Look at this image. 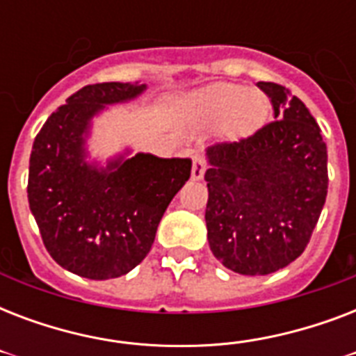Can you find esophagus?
<instances>
[{
	"mask_svg": "<svg viewBox=\"0 0 356 356\" xmlns=\"http://www.w3.org/2000/svg\"><path fill=\"white\" fill-rule=\"evenodd\" d=\"M205 172H207V159L203 155H195L194 164H192V179H194V181H200V179H203Z\"/></svg>",
	"mask_w": 356,
	"mask_h": 356,
	"instance_id": "esophagus-1",
	"label": "esophagus"
}]
</instances>
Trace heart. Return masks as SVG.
I'll list each match as a JSON object with an SVG mask.
<instances>
[{
  "instance_id": "b5f03b06",
  "label": "heart",
  "mask_w": 356,
  "mask_h": 356,
  "mask_svg": "<svg viewBox=\"0 0 356 356\" xmlns=\"http://www.w3.org/2000/svg\"><path fill=\"white\" fill-rule=\"evenodd\" d=\"M192 113L207 123L222 122L231 138H245L262 127L268 102L257 90H245L234 83H216L197 92L190 102Z\"/></svg>"
}]
</instances>
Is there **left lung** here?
Segmentation results:
<instances>
[{"label": "left lung", "mask_w": 356, "mask_h": 356, "mask_svg": "<svg viewBox=\"0 0 356 356\" xmlns=\"http://www.w3.org/2000/svg\"><path fill=\"white\" fill-rule=\"evenodd\" d=\"M257 86L277 120L207 149L211 251L242 275H268L303 253L329 186L327 145L309 108L286 86Z\"/></svg>", "instance_id": "obj_1"}]
</instances>
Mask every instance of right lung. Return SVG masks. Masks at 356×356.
<instances>
[{
  "label": "right lung",
  "instance_id": "right-lung-1",
  "mask_svg": "<svg viewBox=\"0 0 356 356\" xmlns=\"http://www.w3.org/2000/svg\"><path fill=\"white\" fill-rule=\"evenodd\" d=\"M145 85L97 83L66 99L33 142L27 197L53 260L105 281L138 266L170 201L190 179V159L138 153L107 170L85 162L83 133L103 105L127 102Z\"/></svg>",
  "mask_w": 356,
  "mask_h": 356
}]
</instances>
